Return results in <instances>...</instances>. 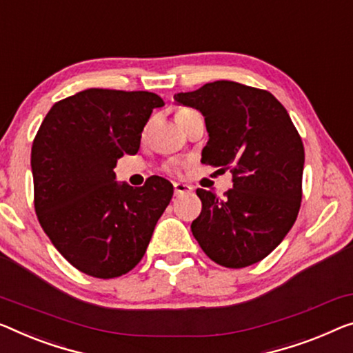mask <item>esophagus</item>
Listing matches in <instances>:
<instances>
[{
    "instance_id": "34e87169",
    "label": "esophagus",
    "mask_w": 353,
    "mask_h": 353,
    "mask_svg": "<svg viewBox=\"0 0 353 353\" xmlns=\"http://www.w3.org/2000/svg\"><path fill=\"white\" fill-rule=\"evenodd\" d=\"M192 190H193V187L188 185V183L174 182V194H176V196H182V194L192 193Z\"/></svg>"
}]
</instances>
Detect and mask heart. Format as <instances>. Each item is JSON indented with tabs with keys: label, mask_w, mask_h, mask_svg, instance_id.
Here are the masks:
<instances>
[{
	"label": "heart",
	"mask_w": 353,
	"mask_h": 353,
	"mask_svg": "<svg viewBox=\"0 0 353 353\" xmlns=\"http://www.w3.org/2000/svg\"><path fill=\"white\" fill-rule=\"evenodd\" d=\"M187 112H190V110H187V109L179 110L176 119L181 117V115H183V114H187ZM165 171L168 172V174H179V172H181V165H179L177 161H168L165 165Z\"/></svg>",
	"instance_id": "1"
}]
</instances>
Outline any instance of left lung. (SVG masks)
Wrapping results in <instances>:
<instances>
[{
	"label": "left lung",
	"instance_id": "1",
	"mask_svg": "<svg viewBox=\"0 0 353 353\" xmlns=\"http://www.w3.org/2000/svg\"><path fill=\"white\" fill-rule=\"evenodd\" d=\"M174 101L203 114L209 141L201 163L230 171L220 199L198 188L203 209L192 233L210 260L245 268L271 254L301 206L304 147L287 109L270 92L215 81Z\"/></svg>",
	"mask_w": 353,
	"mask_h": 353
}]
</instances>
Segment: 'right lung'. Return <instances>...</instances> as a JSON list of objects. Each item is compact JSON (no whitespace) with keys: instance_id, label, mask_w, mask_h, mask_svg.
I'll list each match as a JSON object with an SVG mask.
<instances>
[{"instance_id":"add662e5","label":"right lung","mask_w":353,"mask_h":353,"mask_svg":"<svg viewBox=\"0 0 353 353\" xmlns=\"http://www.w3.org/2000/svg\"><path fill=\"white\" fill-rule=\"evenodd\" d=\"M159 94L88 88L55 103L31 147L34 209L57 250L88 276L133 270L174 188L160 176L143 187L117 182L114 168L139 150Z\"/></svg>"}]
</instances>
